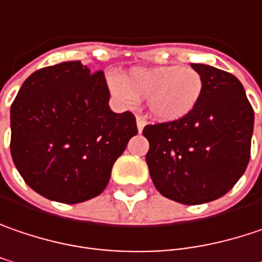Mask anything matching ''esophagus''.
Here are the masks:
<instances>
[{
    "instance_id": "34e87169",
    "label": "esophagus",
    "mask_w": 262,
    "mask_h": 262,
    "mask_svg": "<svg viewBox=\"0 0 262 262\" xmlns=\"http://www.w3.org/2000/svg\"><path fill=\"white\" fill-rule=\"evenodd\" d=\"M145 124H146V121H145V118H144V117H141V116L136 117V126H138V130H139V132L144 130Z\"/></svg>"
}]
</instances>
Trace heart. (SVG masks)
<instances>
[{
	"instance_id": "obj_1",
	"label": "heart",
	"mask_w": 262,
	"mask_h": 262,
	"mask_svg": "<svg viewBox=\"0 0 262 262\" xmlns=\"http://www.w3.org/2000/svg\"><path fill=\"white\" fill-rule=\"evenodd\" d=\"M203 78L194 68L177 65L132 70L124 80L111 78L110 89L123 105L148 100L151 116L159 121L187 117L203 95Z\"/></svg>"
}]
</instances>
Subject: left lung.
<instances>
[{
  "mask_svg": "<svg viewBox=\"0 0 262 262\" xmlns=\"http://www.w3.org/2000/svg\"><path fill=\"white\" fill-rule=\"evenodd\" d=\"M203 78V95L184 118L144 127L146 164L159 192L182 205L223 197L251 159L254 110L237 78L191 63Z\"/></svg>",
  "mask_w": 262,
  "mask_h": 262,
  "instance_id": "left-lung-1",
  "label": "left lung"
}]
</instances>
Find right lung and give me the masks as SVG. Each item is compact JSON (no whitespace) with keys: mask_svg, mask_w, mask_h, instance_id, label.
Instances as JSON below:
<instances>
[{"mask_svg":"<svg viewBox=\"0 0 262 262\" xmlns=\"http://www.w3.org/2000/svg\"><path fill=\"white\" fill-rule=\"evenodd\" d=\"M102 71L80 60L31 74L10 110V151L42 197L74 205L105 190L116 160L138 133L136 118L111 111Z\"/></svg>","mask_w":262,"mask_h":262,"instance_id":"add662e5","label":"right lung"}]
</instances>
